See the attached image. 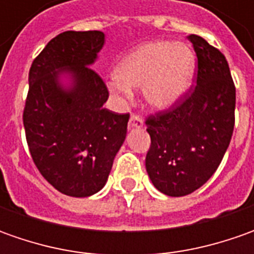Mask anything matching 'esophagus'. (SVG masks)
Segmentation results:
<instances>
[{
	"label": "esophagus",
	"mask_w": 254,
	"mask_h": 254,
	"mask_svg": "<svg viewBox=\"0 0 254 254\" xmlns=\"http://www.w3.org/2000/svg\"><path fill=\"white\" fill-rule=\"evenodd\" d=\"M142 126V119L138 116V114H135V113H132L131 116H130V122H128V127L132 128V127H141Z\"/></svg>",
	"instance_id": "1"
}]
</instances>
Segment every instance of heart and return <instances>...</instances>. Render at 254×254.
<instances>
[{
    "mask_svg": "<svg viewBox=\"0 0 254 254\" xmlns=\"http://www.w3.org/2000/svg\"><path fill=\"white\" fill-rule=\"evenodd\" d=\"M195 55L187 45L168 41L147 42L124 56L116 67L110 87L130 97V87H142L147 103L167 109L190 89Z\"/></svg>",
    "mask_w": 254,
    "mask_h": 254,
    "instance_id": "obj_1",
    "label": "heart"
}]
</instances>
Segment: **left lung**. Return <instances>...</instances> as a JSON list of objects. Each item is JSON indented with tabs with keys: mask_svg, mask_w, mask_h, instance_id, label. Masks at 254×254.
<instances>
[{
	"mask_svg": "<svg viewBox=\"0 0 254 254\" xmlns=\"http://www.w3.org/2000/svg\"><path fill=\"white\" fill-rule=\"evenodd\" d=\"M187 38L198 58L196 84L170 109L145 119L151 137L145 168L168 196H185L209 180L235 127L236 89L226 58L198 35Z\"/></svg>",
	"mask_w": 254,
	"mask_h": 254,
	"instance_id": "left-lung-1",
	"label": "left lung"
}]
</instances>
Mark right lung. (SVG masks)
I'll use <instances>...</instances> for the list:
<instances>
[{
  "mask_svg": "<svg viewBox=\"0 0 254 254\" xmlns=\"http://www.w3.org/2000/svg\"><path fill=\"white\" fill-rule=\"evenodd\" d=\"M104 45L100 31H66L51 39L29 69L25 135L32 161L55 190L83 198L107 182L130 114L104 109L102 76L90 66ZM69 73L74 83H59Z\"/></svg>",
  "mask_w": 254,
  "mask_h": 254,
  "instance_id": "obj_1",
  "label": "right lung"
}]
</instances>
